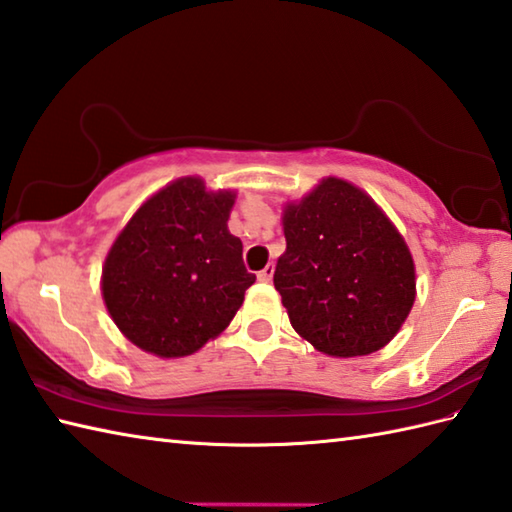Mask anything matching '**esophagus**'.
<instances>
[{"mask_svg": "<svg viewBox=\"0 0 512 512\" xmlns=\"http://www.w3.org/2000/svg\"><path fill=\"white\" fill-rule=\"evenodd\" d=\"M273 273H275V266L268 264L264 270H259L257 279H259V281H270V279H273Z\"/></svg>", "mask_w": 512, "mask_h": 512, "instance_id": "obj_1", "label": "esophagus"}]
</instances>
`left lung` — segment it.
<instances>
[{
	"label": "left lung",
	"instance_id": "obj_1",
	"mask_svg": "<svg viewBox=\"0 0 512 512\" xmlns=\"http://www.w3.org/2000/svg\"><path fill=\"white\" fill-rule=\"evenodd\" d=\"M284 235L275 288L303 339L343 358L394 339L416 299V270L405 239L367 193L323 180L288 204Z\"/></svg>",
	"mask_w": 512,
	"mask_h": 512
}]
</instances>
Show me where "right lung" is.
I'll return each instance as SVG.
<instances>
[{
  "mask_svg": "<svg viewBox=\"0 0 512 512\" xmlns=\"http://www.w3.org/2000/svg\"><path fill=\"white\" fill-rule=\"evenodd\" d=\"M235 193L182 178L149 198L116 237L103 268V299L140 350L187 356L220 334L255 284L242 242L228 233Z\"/></svg>",
  "mask_w": 512,
  "mask_h": 512,
  "instance_id": "add662e5",
  "label": "right lung"
}]
</instances>
